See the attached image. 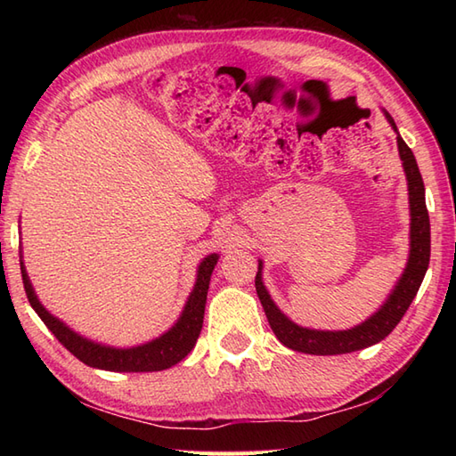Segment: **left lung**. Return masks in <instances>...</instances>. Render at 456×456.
Listing matches in <instances>:
<instances>
[{"label":"left lung","instance_id":"1","mask_svg":"<svg viewBox=\"0 0 456 456\" xmlns=\"http://www.w3.org/2000/svg\"><path fill=\"white\" fill-rule=\"evenodd\" d=\"M386 119L390 121L394 131L398 133V127L392 119L390 113H386ZM398 151L400 159L403 162L405 178H408V190H410V211H411V248H410V260L405 266L403 274L400 278L398 286L394 288L388 302H386L378 314L364 323L356 325L348 331H315V329H304L296 325L294 322L280 312L276 304L270 299L266 288L263 284V274L260 268L263 263H258V273L255 278L256 294L260 304L265 307V314L268 317V323L273 327L278 341L286 345L288 348L297 353L307 354H345L353 351H361L370 345L380 343L382 338L388 337L394 327L400 323L403 314L408 312L415 294L423 282V276L428 273L429 256H431V225H429V213L425 206V186L421 172L418 168V162L411 149L405 144V141L398 134Z\"/></svg>","mask_w":456,"mask_h":456}]
</instances>
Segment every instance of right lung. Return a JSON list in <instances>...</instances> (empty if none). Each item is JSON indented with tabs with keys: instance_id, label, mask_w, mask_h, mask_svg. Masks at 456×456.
I'll list each match as a JSON object with an SVG mask.
<instances>
[{
	"instance_id": "1",
	"label": "right lung",
	"mask_w": 456,
	"mask_h": 456,
	"mask_svg": "<svg viewBox=\"0 0 456 456\" xmlns=\"http://www.w3.org/2000/svg\"><path fill=\"white\" fill-rule=\"evenodd\" d=\"M217 265V255H209L203 258V263L198 268V280L193 286V292L190 294L186 307L168 333L154 338V341L133 346V348H113L103 346L98 343H92L88 338L74 333L68 329L62 322H58L54 315H51L38 302L33 286L28 282V276L25 273L23 260H21V276L25 294L28 297V304L33 305L43 323L51 329L53 335L61 341L68 351H70L78 361L84 364L102 368V370L111 372H154V370H167V368L178 364L182 358H186L188 353L196 345L201 325H203V312H206V299H208V288L213 268Z\"/></svg>"
}]
</instances>
